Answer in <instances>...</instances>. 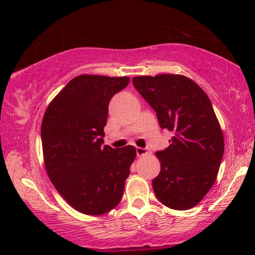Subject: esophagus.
Here are the masks:
<instances>
[{
  "mask_svg": "<svg viewBox=\"0 0 255 255\" xmlns=\"http://www.w3.org/2000/svg\"><path fill=\"white\" fill-rule=\"evenodd\" d=\"M135 151H137V155L138 156H142V155H145V154H147V149L146 148H142V147H137L135 148Z\"/></svg>",
  "mask_w": 255,
  "mask_h": 255,
  "instance_id": "1",
  "label": "esophagus"
}]
</instances>
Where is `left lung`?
<instances>
[{
  "label": "left lung",
  "mask_w": 255,
  "mask_h": 255,
  "mask_svg": "<svg viewBox=\"0 0 255 255\" xmlns=\"http://www.w3.org/2000/svg\"><path fill=\"white\" fill-rule=\"evenodd\" d=\"M134 88L156 113L160 128L173 132L170 145L155 153V196L174 210L200 203L214 186L224 137L212 104L197 83L179 74L135 76Z\"/></svg>",
  "instance_id": "left-lung-1"
}]
</instances>
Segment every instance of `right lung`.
<instances>
[{"mask_svg":"<svg viewBox=\"0 0 255 255\" xmlns=\"http://www.w3.org/2000/svg\"><path fill=\"white\" fill-rule=\"evenodd\" d=\"M128 81V76L79 75L45 111V168L59 194L82 214H106L123 197L137 152L131 145L118 149L102 144L110 100Z\"/></svg>","mask_w":255,"mask_h":255,"instance_id":"1","label":"right lung"}]
</instances>
